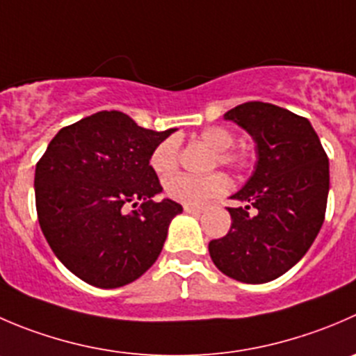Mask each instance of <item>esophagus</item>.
<instances>
[{
    "mask_svg": "<svg viewBox=\"0 0 356 356\" xmlns=\"http://www.w3.org/2000/svg\"><path fill=\"white\" fill-rule=\"evenodd\" d=\"M184 212L186 213H193V216H200V213L203 212L202 207H189V205H184Z\"/></svg>",
    "mask_w": 356,
    "mask_h": 356,
    "instance_id": "1",
    "label": "esophagus"
}]
</instances>
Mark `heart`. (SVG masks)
Listing matches in <instances>:
<instances>
[{"mask_svg":"<svg viewBox=\"0 0 356 356\" xmlns=\"http://www.w3.org/2000/svg\"><path fill=\"white\" fill-rule=\"evenodd\" d=\"M200 139L205 146L216 151V161L227 167L243 168L247 167V154L240 151H233L231 146L234 144V136L224 127H209L202 130ZM179 158V140L175 137L161 140L153 149L149 163L156 174H168L175 168ZM231 182L227 175L210 174L205 177L189 174H175L165 179L163 188L168 198L189 207H202L216 196L224 195L229 189Z\"/></svg>","mask_w":356,"mask_h":356,"instance_id":"obj_1","label":"heart"}]
</instances>
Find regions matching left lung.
I'll return each mask as SVG.
<instances>
[{
	"mask_svg": "<svg viewBox=\"0 0 356 356\" xmlns=\"http://www.w3.org/2000/svg\"><path fill=\"white\" fill-rule=\"evenodd\" d=\"M224 120L255 143L254 174L231 198L226 236L209 243L213 264L243 284L287 273L315 241L329 196V158L312 123L268 102H245Z\"/></svg>",
	"mask_w": 356,
	"mask_h": 356,
	"instance_id": "8db88e82",
	"label": "left lung"
}]
</instances>
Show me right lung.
Here are the masks:
<instances>
[{
	"label": "right lung",
	"instance_id": "obj_1",
	"mask_svg": "<svg viewBox=\"0 0 356 356\" xmlns=\"http://www.w3.org/2000/svg\"><path fill=\"white\" fill-rule=\"evenodd\" d=\"M172 132L143 129L125 113L101 111L58 130L38 161L41 231L58 261L86 284L123 287L160 255L182 207L168 198L153 202L161 186L149 158ZM129 202L132 213L126 212Z\"/></svg>",
	"mask_w": 356,
	"mask_h": 356
}]
</instances>
